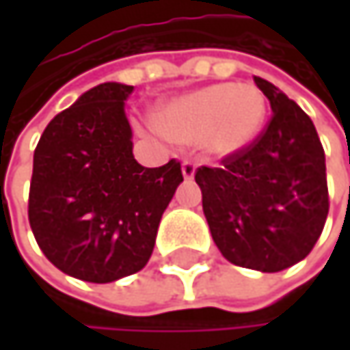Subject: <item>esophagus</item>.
<instances>
[{
	"label": "esophagus",
	"mask_w": 350,
	"mask_h": 350,
	"mask_svg": "<svg viewBox=\"0 0 350 350\" xmlns=\"http://www.w3.org/2000/svg\"><path fill=\"white\" fill-rule=\"evenodd\" d=\"M194 172H196V164H194L192 160H184V162H182V176H184V178H192Z\"/></svg>",
	"instance_id": "esophagus-1"
}]
</instances>
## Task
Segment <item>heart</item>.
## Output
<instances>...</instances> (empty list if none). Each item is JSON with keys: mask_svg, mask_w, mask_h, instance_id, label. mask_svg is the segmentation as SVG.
Instances as JSON below:
<instances>
[{"mask_svg": "<svg viewBox=\"0 0 350 350\" xmlns=\"http://www.w3.org/2000/svg\"><path fill=\"white\" fill-rule=\"evenodd\" d=\"M267 99L255 85L219 83L170 99L156 111V125L178 142H198L211 156H233L263 129Z\"/></svg>", "mask_w": 350, "mask_h": 350, "instance_id": "1", "label": "heart"}]
</instances>
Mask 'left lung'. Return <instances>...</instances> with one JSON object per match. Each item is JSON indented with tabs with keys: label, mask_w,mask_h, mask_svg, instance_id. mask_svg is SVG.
Instances as JSON below:
<instances>
[{
	"label": "left lung",
	"mask_w": 350,
	"mask_h": 350,
	"mask_svg": "<svg viewBox=\"0 0 350 350\" xmlns=\"http://www.w3.org/2000/svg\"><path fill=\"white\" fill-rule=\"evenodd\" d=\"M253 81L273 111L267 127L221 168L200 166L194 180L223 257L273 273L302 261L324 229L326 164L312 119L269 81Z\"/></svg>",
	"instance_id": "1"
}]
</instances>
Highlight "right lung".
I'll use <instances>...</instances> for the list:
<instances>
[{
	"label": "right lung",
	"mask_w": 350,
	"mask_h": 350,
	"mask_svg": "<svg viewBox=\"0 0 350 350\" xmlns=\"http://www.w3.org/2000/svg\"><path fill=\"white\" fill-rule=\"evenodd\" d=\"M133 87L103 83L58 113L34 152L28 219L60 271L109 284L139 271L160 219L184 180L180 162L144 168L133 158L125 101Z\"/></svg>",
	"instance_id": "1"
}]
</instances>
